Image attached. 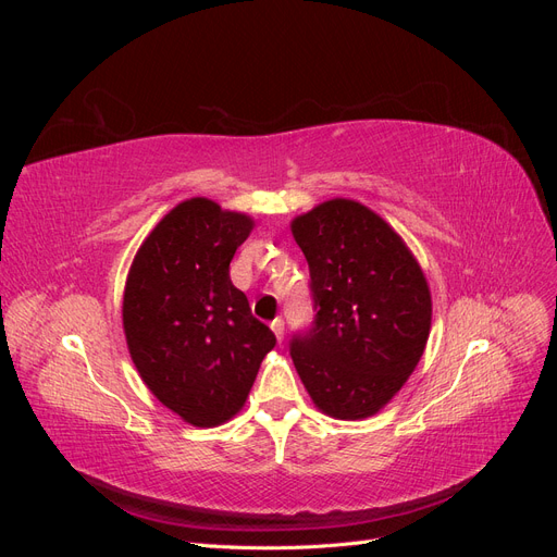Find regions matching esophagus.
Listing matches in <instances>:
<instances>
[{
    "instance_id": "obj_1",
    "label": "esophagus",
    "mask_w": 557,
    "mask_h": 557,
    "mask_svg": "<svg viewBox=\"0 0 557 557\" xmlns=\"http://www.w3.org/2000/svg\"><path fill=\"white\" fill-rule=\"evenodd\" d=\"M272 332L276 334V339H278V342H283L285 325H283V320H281V318H274V320H272Z\"/></svg>"
}]
</instances>
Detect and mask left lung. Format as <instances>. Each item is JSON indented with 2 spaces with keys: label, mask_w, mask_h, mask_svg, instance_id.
Here are the masks:
<instances>
[{
  "label": "left lung",
  "mask_w": 557,
  "mask_h": 557,
  "mask_svg": "<svg viewBox=\"0 0 557 557\" xmlns=\"http://www.w3.org/2000/svg\"><path fill=\"white\" fill-rule=\"evenodd\" d=\"M311 274L313 323L290 356L315 407L339 420L379 413L423 356L432 297L423 269L381 215L330 199L293 221Z\"/></svg>",
  "instance_id": "left-lung-1"
}]
</instances>
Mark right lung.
Listing matches in <instances>:
<instances>
[{
    "label": "right lung",
    "instance_id": "right-lung-1",
    "mask_svg": "<svg viewBox=\"0 0 557 557\" xmlns=\"http://www.w3.org/2000/svg\"><path fill=\"white\" fill-rule=\"evenodd\" d=\"M250 215L207 197L181 201L134 256L123 327L134 367L166 409L197 428L237 413L276 336L230 281Z\"/></svg>",
    "mask_w": 557,
    "mask_h": 557
}]
</instances>
